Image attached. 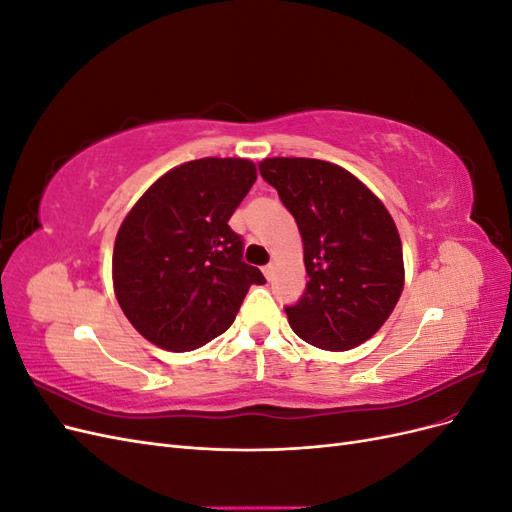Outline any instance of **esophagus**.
Instances as JSON below:
<instances>
[{
    "mask_svg": "<svg viewBox=\"0 0 512 512\" xmlns=\"http://www.w3.org/2000/svg\"><path fill=\"white\" fill-rule=\"evenodd\" d=\"M262 273H265V277L271 282L273 280V273H275V267L273 265H265V267H262Z\"/></svg>",
    "mask_w": 512,
    "mask_h": 512,
    "instance_id": "obj_1",
    "label": "esophagus"
}]
</instances>
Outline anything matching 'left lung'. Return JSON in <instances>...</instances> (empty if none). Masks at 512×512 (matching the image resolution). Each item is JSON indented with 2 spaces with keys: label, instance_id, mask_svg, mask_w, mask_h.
Masks as SVG:
<instances>
[{
  "label": "left lung",
  "instance_id": "obj_1",
  "mask_svg": "<svg viewBox=\"0 0 512 512\" xmlns=\"http://www.w3.org/2000/svg\"><path fill=\"white\" fill-rule=\"evenodd\" d=\"M258 168L303 239L309 282L301 299L284 307L292 331L331 352L367 342L404 290V252L391 213L337 164L267 158Z\"/></svg>",
  "mask_w": 512,
  "mask_h": 512
}]
</instances>
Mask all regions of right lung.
<instances>
[{
  "instance_id": "add662e5",
  "label": "right lung",
  "mask_w": 512,
  "mask_h": 512,
  "mask_svg": "<svg viewBox=\"0 0 512 512\" xmlns=\"http://www.w3.org/2000/svg\"><path fill=\"white\" fill-rule=\"evenodd\" d=\"M254 181L250 160H192L168 170L126 215L113 250L115 297L151 344L205 346L235 322L250 286L267 282L243 262V239L228 226Z\"/></svg>"
}]
</instances>
